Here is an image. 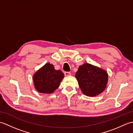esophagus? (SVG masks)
Returning a JSON list of instances; mask_svg holds the SVG:
<instances>
[{
	"instance_id": "1",
	"label": "esophagus",
	"mask_w": 133,
	"mask_h": 133,
	"mask_svg": "<svg viewBox=\"0 0 133 133\" xmlns=\"http://www.w3.org/2000/svg\"><path fill=\"white\" fill-rule=\"evenodd\" d=\"M71 75V73H70V72H64V75L66 76V77H67V76H69Z\"/></svg>"
}]
</instances>
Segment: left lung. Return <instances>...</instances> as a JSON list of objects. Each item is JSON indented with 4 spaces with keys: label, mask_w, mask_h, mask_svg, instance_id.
<instances>
[{
    "label": "left lung",
    "mask_w": 133,
    "mask_h": 133,
    "mask_svg": "<svg viewBox=\"0 0 133 133\" xmlns=\"http://www.w3.org/2000/svg\"><path fill=\"white\" fill-rule=\"evenodd\" d=\"M75 78L83 94L91 97L102 92L108 82L105 70L87 63L79 67Z\"/></svg>",
    "instance_id": "obj_1"
}]
</instances>
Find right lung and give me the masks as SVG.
<instances>
[{"label": "right lung", "instance_id": "1", "mask_svg": "<svg viewBox=\"0 0 133 133\" xmlns=\"http://www.w3.org/2000/svg\"><path fill=\"white\" fill-rule=\"evenodd\" d=\"M63 78L61 70H56L53 64L48 63L34 75V84L39 92L51 94L58 88Z\"/></svg>", "mask_w": 133, "mask_h": 133}]
</instances>
